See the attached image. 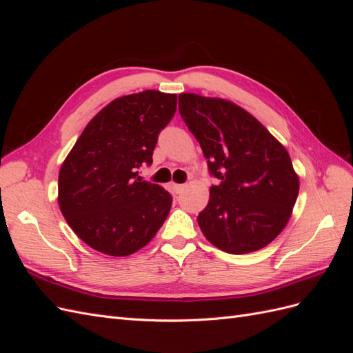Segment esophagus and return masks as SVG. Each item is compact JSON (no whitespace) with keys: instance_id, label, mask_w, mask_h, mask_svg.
Segmentation results:
<instances>
[{"instance_id":"1","label":"esophagus","mask_w":353,"mask_h":353,"mask_svg":"<svg viewBox=\"0 0 353 353\" xmlns=\"http://www.w3.org/2000/svg\"><path fill=\"white\" fill-rule=\"evenodd\" d=\"M172 188H174L175 193H181V191H183V190L185 188V185H184V184H174Z\"/></svg>"}]
</instances>
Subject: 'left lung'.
<instances>
[{
	"label": "left lung",
	"mask_w": 353,
	"mask_h": 353,
	"mask_svg": "<svg viewBox=\"0 0 353 353\" xmlns=\"http://www.w3.org/2000/svg\"><path fill=\"white\" fill-rule=\"evenodd\" d=\"M179 113L200 143L210 174L221 179L197 218L201 232L227 253L263 249L285 228L299 194L285 147L230 100L183 92Z\"/></svg>",
	"instance_id": "left-lung-1"
}]
</instances>
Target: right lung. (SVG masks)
<instances>
[{
  "mask_svg": "<svg viewBox=\"0 0 353 353\" xmlns=\"http://www.w3.org/2000/svg\"><path fill=\"white\" fill-rule=\"evenodd\" d=\"M176 94L145 90L110 101L85 126L59 172V206L73 232L100 253L130 256L152 241L172 199L137 169L153 162Z\"/></svg>",
  "mask_w": 353,
  "mask_h": 353,
  "instance_id": "1",
  "label": "right lung"
}]
</instances>
